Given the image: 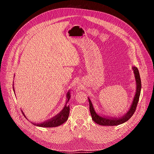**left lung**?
<instances>
[{
    "label": "left lung",
    "instance_id": "1",
    "mask_svg": "<svg viewBox=\"0 0 154 154\" xmlns=\"http://www.w3.org/2000/svg\"><path fill=\"white\" fill-rule=\"evenodd\" d=\"M132 70L134 71V77L136 79V91L135 96L134 97V100L132 101V103L131 104V106L129 109V110L127 111V113H125L123 116L122 117H107L105 115L101 116L100 115H98V114L95 112V109H94L93 106V103L88 97L89 100V103H90V111L91 115L92 120L97 123L98 125H103V126H115L118 125L122 124L123 123L126 122L127 120H129V119L132 116L134 113L136 111V107L137 103L139 101V98H140V93H141V79L140 75V72H139L138 69L135 67H132Z\"/></svg>",
    "mask_w": 154,
    "mask_h": 154
}]
</instances>
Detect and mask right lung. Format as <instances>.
Instances as JSON below:
<instances>
[{"label": "right lung", "instance_id": "1", "mask_svg": "<svg viewBox=\"0 0 154 154\" xmlns=\"http://www.w3.org/2000/svg\"><path fill=\"white\" fill-rule=\"evenodd\" d=\"M13 91L14 92V86H13ZM66 98H67V100H66L65 106H64V108L61 110V111L59 113H58L57 115L42 123H36L32 122V123L34 125L38 126V127H56L62 125V124H63L66 121H67L68 116H69V113H70V107H69V106H66V103L69 102V100H70V91H68L66 94ZM22 112L23 113V116L26 118V115H25V114L22 111Z\"/></svg>", "mask_w": 154, "mask_h": 154}]
</instances>
